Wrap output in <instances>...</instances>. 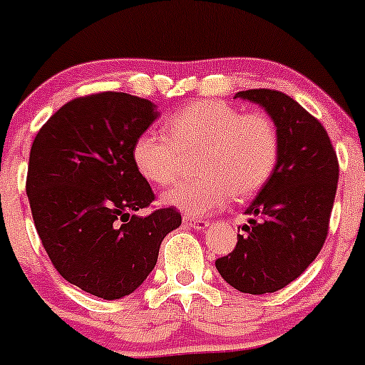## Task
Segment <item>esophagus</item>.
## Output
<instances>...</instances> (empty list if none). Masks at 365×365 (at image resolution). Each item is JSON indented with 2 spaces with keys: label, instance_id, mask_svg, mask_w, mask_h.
I'll list each match as a JSON object with an SVG mask.
<instances>
[{
  "label": "esophagus",
  "instance_id": "1",
  "mask_svg": "<svg viewBox=\"0 0 365 365\" xmlns=\"http://www.w3.org/2000/svg\"><path fill=\"white\" fill-rule=\"evenodd\" d=\"M182 221H185V225H188L190 228H195V230H206L208 225H210V221H206V219L201 217H192V215H186Z\"/></svg>",
  "mask_w": 365,
  "mask_h": 365
}]
</instances>
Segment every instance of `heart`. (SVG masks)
<instances>
[{"mask_svg": "<svg viewBox=\"0 0 365 365\" xmlns=\"http://www.w3.org/2000/svg\"><path fill=\"white\" fill-rule=\"evenodd\" d=\"M131 155L138 173L157 186L173 182L186 157L195 155L197 177L168 190L163 201L186 214H208L265 186L279 159V131L267 113L199 100L170 115L164 131H143Z\"/></svg>", "mask_w": 365, "mask_h": 365, "instance_id": "1", "label": "heart"}]
</instances>
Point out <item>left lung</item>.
Here are the masks:
<instances>
[{"label":"left lung","instance_id":"left-lung-1","mask_svg":"<svg viewBox=\"0 0 365 365\" xmlns=\"http://www.w3.org/2000/svg\"><path fill=\"white\" fill-rule=\"evenodd\" d=\"M279 131L276 170L245 214L247 234L228 256L215 261L222 279L247 294L276 292L311 265L329 230L338 185V159L324 125L302 106L274 89H248Z\"/></svg>","mask_w":365,"mask_h":365}]
</instances>
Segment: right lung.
Segmentation results:
<instances>
[{"mask_svg":"<svg viewBox=\"0 0 365 365\" xmlns=\"http://www.w3.org/2000/svg\"><path fill=\"white\" fill-rule=\"evenodd\" d=\"M159 117L150 100L104 91L58 109L31 148L27 197L45 252L63 279L104 299L143 285L175 208H148L155 195L133 163L135 138Z\"/></svg>","mask_w":365,"mask_h":365,"instance_id":"add662e5","label":"right lung"}]
</instances>
